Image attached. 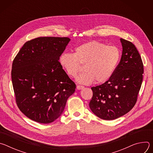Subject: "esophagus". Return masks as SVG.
<instances>
[{"label": "esophagus", "instance_id": "obj_1", "mask_svg": "<svg viewBox=\"0 0 153 153\" xmlns=\"http://www.w3.org/2000/svg\"><path fill=\"white\" fill-rule=\"evenodd\" d=\"M76 88L77 90H82L84 88V86H82V85H77Z\"/></svg>", "mask_w": 153, "mask_h": 153}]
</instances>
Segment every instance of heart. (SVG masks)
<instances>
[{"label": "heart", "mask_w": 153, "mask_h": 153, "mask_svg": "<svg viewBox=\"0 0 153 153\" xmlns=\"http://www.w3.org/2000/svg\"><path fill=\"white\" fill-rule=\"evenodd\" d=\"M121 57L119 48L115 45L92 40L77 47L74 54L63 53L59 57L61 67L70 77H74L80 70V64L85 71L76 80L81 84H90L96 80L102 83L113 75Z\"/></svg>", "instance_id": "b5f03b06"}]
</instances>
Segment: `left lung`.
I'll use <instances>...</instances> for the list:
<instances>
[{
	"label": "left lung",
	"instance_id": "8db88e82",
	"mask_svg": "<svg viewBox=\"0 0 153 153\" xmlns=\"http://www.w3.org/2000/svg\"><path fill=\"white\" fill-rule=\"evenodd\" d=\"M120 42L122 54L113 75L104 83L91 88L90 108L103 120L116 119L131 110L143 80V65L137 48L129 41L121 38Z\"/></svg>",
	"mask_w": 153,
	"mask_h": 153
}]
</instances>
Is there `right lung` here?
<instances>
[{"instance_id": "right-lung-1", "label": "right lung", "mask_w": 153, "mask_h": 153, "mask_svg": "<svg viewBox=\"0 0 153 153\" xmlns=\"http://www.w3.org/2000/svg\"><path fill=\"white\" fill-rule=\"evenodd\" d=\"M68 37H41L27 42L15 57L11 79L19 110L29 119L50 123L62 114L76 84L59 63Z\"/></svg>"}]
</instances>
